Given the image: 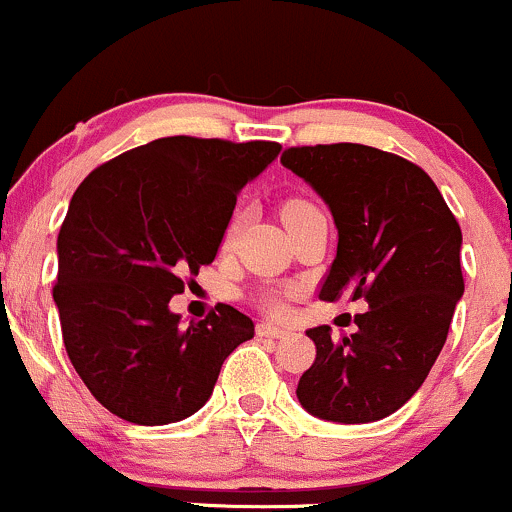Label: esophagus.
Listing matches in <instances>:
<instances>
[{
  "instance_id": "obj_1",
  "label": "esophagus",
  "mask_w": 512,
  "mask_h": 512,
  "mask_svg": "<svg viewBox=\"0 0 512 512\" xmlns=\"http://www.w3.org/2000/svg\"><path fill=\"white\" fill-rule=\"evenodd\" d=\"M257 335H260V338H269V340H284L286 335H289V330L277 328V325H272V323H260L257 325Z\"/></svg>"
}]
</instances>
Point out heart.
<instances>
[{"label": "heart", "mask_w": 512, "mask_h": 512, "mask_svg": "<svg viewBox=\"0 0 512 512\" xmlns=\"http://www.w3.org/2000/svg\"><path fill=\"white\" fill-rule=\"evenodd\" d=\"M301 206H306V204H303V201H289V204H286L284 209H282V213L294 211V209H301ZM267 308H272V311H284V303H282V299H274V296H269V299H267Z\"/></svg>", "instance_id": "1"}]
</instances>
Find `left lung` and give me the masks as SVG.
<instances>
[{
  "instance_id": "1",
  "label": "left lung",
  "mask_w": 512,
  "mask_h": 512,
  "mask_svg": "<svg viewBox=\"0 0 512 512\" xmlns=\"http://www.w3.org/2000/svg\"><path fill=\"white\" fill-rule=\"evenodd\" d=\"M282 165L328 204L338 255L320 299L369 303L357 333L306 330L316 362L299 403L330 423H374L423 386L464 294L462 230L435 182L413 162L357 143L284 150Z\"/></svg>"
}]
</instances>
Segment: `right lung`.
<instances>
[{
    "label": "right lung",
    "mask_w": 512,
    "mask_h": 512,
    "mask_svg": "<svg viewBox=\"0 0 512 512\" xmlns=\"http://www.w3.org/2000/svg\"><path fill=\"white\" fill-rule=\"evenodd\" d=\"M282 145L172 136L128 150L77 187L58 235L53 299L72 367L136 425L189 418L255 323L218 303L182 325L170 299L221 247L238 192Z\"/></svg>",
    "instance_id": "1"
}]
</instances>
